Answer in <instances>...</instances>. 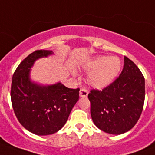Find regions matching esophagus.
<instances>
[{
	"label": "esophagus",
	"mask_w": 155,
	"mask_h": 155,
	"mask_svg": "<svg viewBox=\"0 0 155 155\" xmlns=\"http://www.w3.org/2000/svg\"><path fill=\"white\" fill-rule=\"evenodd\" d=\"M87 94H88V91H87L85 87H82L80 91V97H83V98H85V97H87Z\"/></svg>",
	"instance_id": "34e87169"
}]
</instances>
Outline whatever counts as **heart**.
Segmentation results:
<instances>
[{
  "label": "heart",
  "mask_w": 155,
  "mask_h": 155,
  "mask_svg": "<svg viewBox=\"0 0 155 155\" xmlns=\"http://www.w3.org/2000/svg\"><path fill=\"white\" fill-rule=\"evenodd\" d=\"M120 61L115 57L99 56L87 63L84 67L87 71H92L87 76L91 86L103 88L108 86L119 72Z\"/></svg>",
  "instance_id": "1"
}]
</instances>
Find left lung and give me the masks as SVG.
<instances>
[{
  "label": "left lung",
  "mask_w": 155,
  "mask_h": 155,
  "mask_svg": "<svg viewBox=\"0 0 155 155\" xmlns=\"http://www.w3.org/2000/svg\"><path fill=\"white\" fill-rule=\"evenodd\" d=\"M87 97L95 125L104 132L121 134L131 130L142 114L144 76L137 65L125 56L120 75L102 90H91Z\"/></svg>",
  "instance_id": "left-lung-1"
}]
</instances>
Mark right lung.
I'll use <instances>...</instances> for the list:
<instances>
[{
	"label": "right lung",
	"mask_w": 155,
	"mask_h": 155,
	"mask_svg": "<svg viewBox=\"0 0 155 155\" xmlns=\"http://www.w3.org/2000/svg\"><path fill=\"white\" fill-rule=\"evenodd\" d=\"M51 54L46 50L30 54L12 79L10 97L14 113L23 127L37 135L52 134L60 130L80 97V88H68L61 83L40 86L30 81V71L35 61Z\"/></svg>",
	"instance_id": "obj_1"
}]
</instances>
